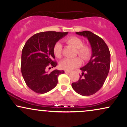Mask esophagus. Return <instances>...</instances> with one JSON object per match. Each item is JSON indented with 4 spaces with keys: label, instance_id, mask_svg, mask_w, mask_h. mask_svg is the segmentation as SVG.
<instances>
[{
    "label": "esophagus",
    "instance_id": "esophagus-1",
    "mask_svg": "<svg viewBox=\"0 0 127 127\" xmlns=\"http://www.w3.org/2000/svg\"><path fill=\"white\" fill-rule=\"evenodd\" d=\"M65 73H66V74H69V73H70V71H67V70H65Z\"/></svg>",
    "mask_w": 127,
    "mask_h": 127
}]
</instances>
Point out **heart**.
I'll return each mask as SVG.
<instances>
[{"label": "heart", "mask_w": 127, "mask_h": 127, "mask_svg": "<svg viewBox=\"0 0 127 127\" xmlns=\"http://www.w3.org/2000/svg\"><path fill=\"white\" fill-rule=\"evenodd\" d=\"M65 41L77 49V55L79 56L82 60H87L91 57L92 50L87 45H84V42L80 38L76 36H71L67 38ZM63 46L60 42H57L53 47L54 55L57 58H60L62 56ZM81 64V59L78 57L74 59L65 58L61 61L60 67L63 70L71 71L79 67Z\"/></svg>", "instance_id": "obj_1"}]
</instances>
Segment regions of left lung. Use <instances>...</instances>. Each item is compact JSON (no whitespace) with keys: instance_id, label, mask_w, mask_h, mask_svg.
I'll use <instances>...</instances> for the list:
<instances>
[{"instance_id":"obj_1","label":"left lung","mask_w":127,"mask_h":127,"mask_svg":"<svg viewBox=\"0 0 127 127\" xmlns=\"http://www.w3.org/2000/svg\"><path fill=\"white\" fill-rule=\"evenodd\" d=\"M75 33L87 38L92 48V56L88 63L80 68L82 73L78 81L72 83L71 86L81 95L90 96L97 92L105 82L110 70V53L104 40L92 32Z\"/></svg>"}]
</instances>
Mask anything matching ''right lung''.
I'll return each instance as SVG.
<instances>
[{
  "label": "right lung",
  "instance_id": "add662e5",
  "mask_svg": "<svg viewBox=\"0 0 127 127\" xmlns=\"http://www.w3.org/2000/svg\"><path fill=\"white\" fill-rule=\"evenodd\" d=\"M68 32H42L32 36L22 50L21 70L27 85L37 94H45L53 89L58 82V77L64 71L55 70L50 73L46 67L52 68L57 63L53 47L55 43Z\"/></svg>",
  "mask_w": 127,
  "mask_h": 127
}]
</instances>
